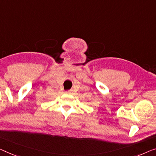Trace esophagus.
<instances>
[{
  "label": "esophagus",
  "mask_w": 156,
  "mask_h": 156,
  "mask_svg": "<svg viewBox=\"0 0 156 156\" xmlns=\"http://www.w3.org/2000/svg\"><path fill=\"white\" fill-rule=\"evenodd\" d=\"M67 92H68V93H69V94H70V93H71V92H72V90H69V91H68Z\"/></svg>",
  "instance_id": "1"
}]
</instances>
